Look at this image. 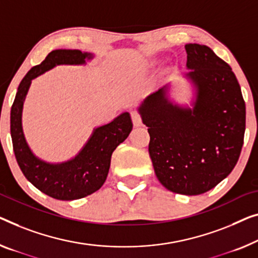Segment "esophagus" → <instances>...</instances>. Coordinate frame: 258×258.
<instances>
[{
    "mask_svg": "<svg viewBox=\"0 0 258 258\" xmlns=\"http://www.w3.org/2000/svg\"><path fill=\"white\" fill-rule=\"evenodd\" d=\"M131 117H132V121H133L134 126H141L142 125V118H141L139 113L136 112V111L131 113Z\"/></svg>",
    "mask_w": 258,
    "mask_h": 258,
    "instance_id": "1",
    "label": "esophagus"
}]
</instances>
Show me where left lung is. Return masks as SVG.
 Masks as SVG:
<instances>
[{
	"label": "left lung",
	"mask_w": 258,
	"mask_h": 258,
	"mask_svg": "<svg viewBox=\"0 0 258 258\" xmlns=\"http://www.w3.org/2000/svg\"><path fill=\"white\" fill-rule=\"evenodd\" d=\"M187 78L197 96L194 109L168 99L169 86L139 107L151 137L148 152L156 177L175 194L213 189L236 166L245 130V103L227 62L205 45L186 44Z\"/></svg>",
	"instance_id": "obj_1"
}]
</instances>
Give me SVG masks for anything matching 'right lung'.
<instances>
[{"label": "right lung", "instance_id": "1", "mask_svg": "<svg viewBox=\"0 0 258 258\" xmlns=\"http://www.w3.org/2000/svg\"><path fill=\"white\" fill-rule=\"evenodd\" d=\"M90 53L79 49H55L40 64L30 69L19 84L11 106L10 132L14 153L21 170L38 190L59 201H74L101 189L110 169L111 155L132 131L130 113L124 112L109 124L97 127L82 151L60 164L44 162L30 151L22 130V109L31 81L56 64H82Z\"/></svg>", "mask_w": 258, "mask_h": 258}]
</instances>
